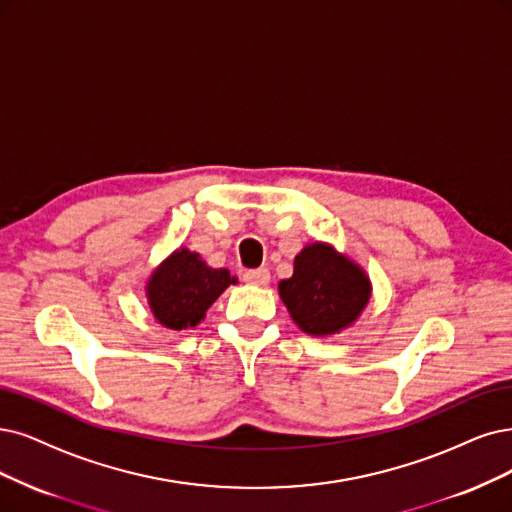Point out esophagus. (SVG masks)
Returning <instances> with one entry per match:
<instances>
[{
  "mask_svg": "<svg viewBox=\"0 0 512 512\" xmlns=\"http://www.w3.org/2000/svg\"><path fill=\"white\" fill-rule=\"evenodd\" d=\"M242 278L246 282H251V285H257V287H266L270 282V272L266 268H259V270H249L244 272Z\"/></svg>",
  "mask_w": 512,
  "mask_h": 512,
  "instance_id": "esophagus-1",
  "label": "esophagus"
}]
</instances>
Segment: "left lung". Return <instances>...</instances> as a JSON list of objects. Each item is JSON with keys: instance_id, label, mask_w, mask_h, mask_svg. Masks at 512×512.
I'll use <instances>...</instances> for the list:
<instances>
[{"instance_id": "obj_1", "label": "left lung", "mask_w": 512, "mask_h": 512, "mask_svg": "<svg viewBox=\"0 0 512 512\" xmlns=\"http://www.w3.org/2000/svg\"><path fill=\"white\" fill-rule=\"evenodd\" d=\"M278 291L301 331L333 335L363 312L371 285L350 259L329 244L314 242L295 257L293 276L280 280Z\"/></svg>"}]
</instances>
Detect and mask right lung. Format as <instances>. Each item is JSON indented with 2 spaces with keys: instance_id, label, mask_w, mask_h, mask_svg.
<instances>
[{
  "instance_id": "right-lung-1",
  "label": "right lung",
  "mask_w": 512,
  "mask_h": 512,
  "mask_svg": "<svg viewBox=\"0 0 512 512\" xmlns=\"http://www.w3.org/2000/svg\"><path fill=\"white\" fill-rule=\"evenodd\" d=\"M234 282L236 278L227 270L208 268L198 253L181 249L151 276L147 285L149 308L158 323L183 331L196 327L213 301Z\"/></svg>"
}]
</instances>
